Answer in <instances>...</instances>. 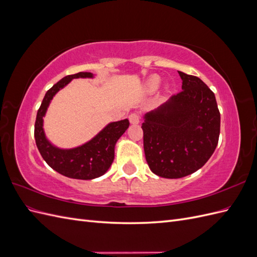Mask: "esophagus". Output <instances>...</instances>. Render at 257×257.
I'll list each match as a JSON object with an SVG mask.
<instances>
[{"instance_id":"obj_1","label":"esophagus","mask_w":257,"mask_h":257,"mask_svg":"<svg viewBox=\"0 0 257 257\" xmlns=\"http://www.w3.org/2000/svg\"><path fill=\"white\" fill-rule=\"evenodd\" d=\"M128 119L132 124H138L139 122H141V116H139L138 113H131Z\"/></svg>"}]
</instances>
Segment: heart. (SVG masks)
<instances>
[{
    "label": "heart",
    "mask_w": 257,
    "mask_h": 257,
    "mask_svg": "<svg viewBox=\"0 0 257 257\" xmlns=\"http://www.w3.org/2000/svg\"><path fill=\"white\" fill-rule=\"evenodd\" d=\"M160 85V78L157 76L152 77V78L148 81V89H149V91H155Z\"/></svg>",
    "instance_id": "obj_1"
}]
</instances>
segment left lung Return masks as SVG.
I'll return each mask as SVG.
<instances>
[{"label":"left lung","mask_w":257,"mask_h":257,"mask_svg":"<svg viewBox=\"0 0 257 257\" xmlns=\"http://www.w3.org/2000/svg\"><path fill=\"white\" fill-rule=\"evenodd\" d=\"M178 73L182 91L148 112L142 125L148 165L155 175L168 179L189 176L203 167L220 136L214 93L198 77Z\"/></svg>","instance_id":"obj_1"}]
</instances>
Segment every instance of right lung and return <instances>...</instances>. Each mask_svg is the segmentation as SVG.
<instances>
[{
	"instance_id": "obj_1",
	"label": "right lung",
	"mask_w": 257,
	"mask_h": 257,
	"mask_svg": "<svg viewBox=\"0 0 257 257\" xmlns=\"http://www.w3.org/2000/svg\"><path fill=\"white\" fill-rule=\"evenodd\" d=\"M92 73H77L62 78L46 92L40 109L37 111L34 136L37 149L46 163L58 172L68 178L91 180L103 176L114 159V146L130 125L127 119L109 123L92 138L90 142L74 149H59L52 146L45 136L43 128V116L45 115L50 100L56 93L64 88L74 78H92Z\"/></svg>"
}]
</instances>
